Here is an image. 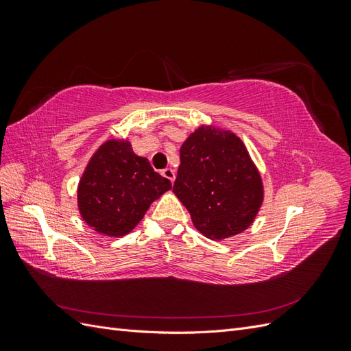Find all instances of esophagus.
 <instances>
[{
    "mask_svg": "<svg viewBox=\"0 0 351 351\" xmlns=\"http://www.w3.org/2000/svg\"><path fill=\"white\" fill-rule=\"evenodd\" d=\"M165 178H168L169 182H174V178H176V173H174V169H171V168H165V169H162V173H161Z\"/></svg>",
    "mask_w": 351,
    "mask_h": 351,
    "instance_id": "34e87169",
    "label": "esophagus"
}]
</instances>
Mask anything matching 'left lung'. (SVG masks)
Here are the masks:
<instances>
[{
    "instance_id": "obj_1",
    "label": "left lung",
    "mask_w": 351,
    "mask_h": 351,
    "mask_svg": "<svg viewBox=\"0 0 351 351\" xmlns=\"http://www.w3.org/2000/svg\"><path fill=\"white\" fill-rule=\"evenodd\" d=\"M173 192L208 239L246 230L263 200L261 174L246 146L228 130L202 125L180 149Z\"/></svg>"
}]
</instances>
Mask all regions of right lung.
Returning a JSON list of instances; mask_svg holds the SVG:
<instances>
[{
	"label": "right lung",
	"mask_w": 351,
	"mask_h": 351,
	"mask_svg": "<svg viewBox=\"0 0 351 351\" xmlns=\"http://www.w3.org/2000/svg\"><path fill=\"white\" fill-rule=\"evenodd\" d=\"M171 189V182L137 156L130 142L99 146L80 178L77 204L82 218L95 231L121 237L141 222L151 204Z\"/></svg>",
	"instance_id": "1"
}]
</instances>
